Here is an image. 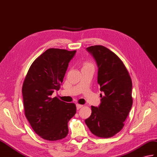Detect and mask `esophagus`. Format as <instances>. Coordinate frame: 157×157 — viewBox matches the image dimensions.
Listing matches in <instances>:
<instances>
[{
	"instance_id": "34e87169",
	"label": "esophagus",
	"mask_w": 157,
	"mask_h": 157,
	"mask_svg": "<svg viewBox=\"0 0 157 157\" xmlns=\"http://www.w3.org/2000/svg\"><path fill=\"white\" fill-rule=\"evenodd\" d=\"M83 107V105H81V104H76V108H77V110H79V108H81Z\"/></svg>"
}]
</instances>
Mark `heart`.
I'll use <instances>...</instances> for the list:
<instances>
[{
    "mask_svg": "<svg viewBox=\"0 0 157 157\" xmlns=\"http://www.w3.org/2000/svg\"><path fill=\"white\" fill-rule=\"evenodd\" d=\"M91 65V64L89 63H86L85 64V65ZM85 65H84V66H85Z\"/></svg>",
    "mask_w": 157,
    "mask_h": 157,
    "instance_id": "heart-1",
    "label": "heart"
}]
</instances>
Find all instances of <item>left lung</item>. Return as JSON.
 I'll return each instance as SVG.
<instances>
[{"label": "left lung", "mask_w": 157, "mask_h": 157, "mask_svg": "<svg viewBox=\"0 0 157 157\" xmlns=\"http://www.w3.org/2000/svg\"><path fill=\"white\" fill-rule=\"evenodd\" d=\"M87 51L95 59L101 103L92 105V114L85 120L91 132L98 137L110 138L119 132L132 105V84L129 73L122 60L106 47L94 45Z\"/></svg>", "instance_id": "obj_1"}]
</instances>
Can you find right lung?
I'll use <instances>...</instances> for the list:
<instances>
[{"label":"right lung","instance_id":"1","mask_svg":"<svg viewBox=\"0 0 157 157\" xmlns=\"http://www.w3.org/2000/svg\"><path fill=\"white\" fill-rule=\"evenodd\" d=\"M75 52L48 49L31 64L24 80L22 93L25 116L35 133L47 140L66 136L67 123L76 113L75 104L52 97L59 90Z\"/></svg>","mask_w":157,"mask_h":157}]
</instances>
